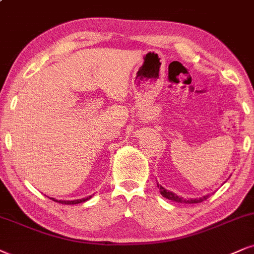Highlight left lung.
I'll return each instance as SVG.
<instances>
[{
    "label": "left lung",
    "mask_w": 254,
    "mask_h": 254,
    "mask_svg": "<svg viewBox=\"0 0 254 254\" xmlns=\"http://www.w3.org/2000/svg\"><path fill=\"white\" fill-rule=\"evenodd\" d=\"M158 187H159V190H160L161 195L165 196L166 199H170V200H173V201H177V202H185V203H198V202H201L203 200H206L209 196V194H206V195H203L202 198H199V199H184L183 196H179L177 195V194L171 192V190L164 189V187L161 186V185L158 184Z\"/></svg>",
    "instance_id": "1"
}]
</instances>
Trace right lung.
Masks as SVG:
<instances>
[{
  "label": "right lung",
  "mask_w": 254,
  "mask_h": 254,
  "mask_svg": "<svg viewBox=\"0 0 254 254\" xmlns=\"http://www.w3.org/2000/svg\"><path fill=\"white\" fill-rule=\"evenodd\" d=\"M90 198H92V195L87 196V198H83V199H77V200H71V201H69V200H55L54 198H51L54 200V201H58L60 203H64V205H76V203H81V202H84L87 201V200H89Z\"/></svg>",
  "instance_id": "right-lung-1"
}]
</instances>
